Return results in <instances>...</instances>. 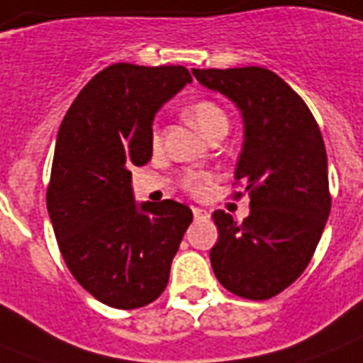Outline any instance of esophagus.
I'll list each match as a JSON object with an SVG mask.
<instances>
[{
  "label": "esophagus",
  "mask_w": 363,
  "mask_h": 363,
  "mask_svg": "<svg viewBox=\"0 0 363 363\" xmlns=\"http://www.w3.org/2000/svg\"><path fill=\"white\" fill-rule=\"evenodd\" d=\"M192 213L196 220H207V218H209V213L205 209H201V207H194Z\"/></svg>",
  "instance_id": "esophagus-1"
}]
</instances>
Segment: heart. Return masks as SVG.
Returning <instances> with one entry per match:
<instances>
[{"instance_id":"heart-1","label":"heart","mask_w":363,"mask_h":363,"mask_svg":"<svg viewBox=\"0 0 363 363\" xmlns=\"http://www.w3.org/2000/svg\"><path fill=\"white\" fill-rule=\"evenodd\" d=\"M186 116L188 121L192 122L207 139L218 135V133H226L228 124H230L226 111L222 109L218 104H215V101H211V99H199V101L190 105L186 109ZM152 143L154 147H158L160 137L154 135ZM209 181V173H188V175L182 177L181 184L190 194L199 196V194H203L205 184Z\"/></svg>"}]
</instances>
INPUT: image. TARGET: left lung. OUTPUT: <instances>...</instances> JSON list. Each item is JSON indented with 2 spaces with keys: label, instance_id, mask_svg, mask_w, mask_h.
Wrapping results in <instances>:
<instances>
[{
  "label": "left lung",
  "instance_id": "1",
  "mask_svg": "<svg viewBox=\"0 0 363 363\" xmlns=\"http://www.w3.org/2000/svg\"><path fill=\"white\" fill-rule=\"evenodd\" d=\"M192 73L232 99L245 122L235 182L250 196V215L238 222L213 213L218 241L211 265L239 298L269 299L309 265L332 209L320 128L303 99L265 67Z\"/></svg>",
  "mask_w": 363,
  "mask_h": 363
}]
</instances>
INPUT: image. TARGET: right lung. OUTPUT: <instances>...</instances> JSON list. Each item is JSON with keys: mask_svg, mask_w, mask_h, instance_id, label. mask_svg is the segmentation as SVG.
Here are the masks:
<instances>
[{"mask_svg": "<svg viewBox=\"0 0 363 363\" xmlns=\"http://www.w3.org/2000/svg\"><path fill=\"white\" fill-rule=\"evenodd\" d=\"M192 82L182 65L113 64L82 88L60 125L47 209L60 252L86 292L115 309L152 303L192 222L184 203L137 205L131 165L152 156V121Z\"/></svg>", "mask_w": 363, "mask_h": 363, "instance_id": "obj_1", "label": "right lung"}]
</instances>
